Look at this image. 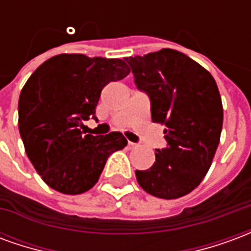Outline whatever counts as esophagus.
<instances>
[{"mask_svg":"<svg viewBox=\"0 0 251 251\" xmlns=\"http://www.w3.org/2000/svg\"><path fill=\"white\" fill-rule=\"evenodd\" d=\"M127 147L130 148V149H133V148H136V147H137V144H134V142L129 141V142H127Z\"/></svg>","mask_w":251,"mask_h":251,"instance_id":"1","label":"esophagus"}]
</instances>
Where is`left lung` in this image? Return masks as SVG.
Here are the masks:
<instances>
[{
	"label": "left lung",
	"instance_id": "1",
	"mask_svg": "<svg viewBox=\"0 0 251 251\" xmlns=\"http://www.w3.org/2000/svg\"><path fill=\"white\" fill-rule=\"evenodd\" d=\"M125 60L137 87L151 98L152 121L165 125L168 142L165 149H156L151 168L136 171L137 181L156 198H181L204 179L219 145L223 106L215 79L171 48Z\"/></svg>",
	"mask_w": 251,
	"mask_h": 251
}]
</instances>
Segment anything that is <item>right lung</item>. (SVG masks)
Instances as JSON below:
<instances>
[{
  "label": "right lung",
  "mask_w": 251,
  "mask_h": 251,
  "mask_svg": "<svg viewBox=\"0 0 251 251\" xmlns=\"http://www.w3.org/2000/svg\"><path fill=\"white\" fill-rule=\"evenodd\" d=\"M125 60L62 53L36 70L21 90L19 130L25 152L48 187L66 195L91 189L111 153L127 141L120 131L83 136L100 91L129 75Z\"/></svg>",
  "instance_id": "obj_1"
}]
</instances>
